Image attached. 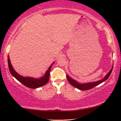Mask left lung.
<instances>
[{"label": "left lung", "instance_id": "left-lung-1", "mask_svg": "<svg viewBox=\"0 0 121 121\" xmlns=\"http://www.w3.org/2000/svg\"><path fill=\"white\" fill-rule=\"evenodd\" d=\"M112 68H113V67H112V68L111 70L109 71V72L107 73V75L104 78L101 79V80L100 81L95 82H92V83H85V84H81V83H78L77 82L75 81L74 79L71 78L70 77H69L68 75H67V79H68V81H69V82L70 83V84L72 85L73 86L75 87L76 88H77L78 89L80 90L85 91V90H88L92 89V88H93L94 87L98 85L99 84H101V83L104 82V81L107 80V79L110 76V74H111L112 70Z\"/></svg>", "mask_w": 121, "mask_h": 121}]
</instances>
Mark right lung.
<instances>
[{
  "mask_svg": "<svg viewBox=\"0 0 121 121\" xmlns=\"http://www.w3.org/2000/svg\"><path fill=\"white\" fill-rule=\"evenodd\" d=\"M8 64H9V71L12 75V76H13L15 77L17 80L19 81L20 82H21L22 84H23L24 85H25L26 86L29 88H31V89H36V88L39 87L40 86H42L45 85L49 81V78H50V73L51 71V66H52V65H51V66L49 67L48 70L46 71L45 74L43 77H41L39 79H36L31 77H24L23 76H21V75L18 74V73L15 71V70L13 69V67H12L11 63V61H10V59L9 58V56H8Z\"/></svg>",
  "mask_w": 121,
  "mask_h": 121,
  "instance_id": "right-lung-1",
  "label": "right lung"
}]
</instances>
